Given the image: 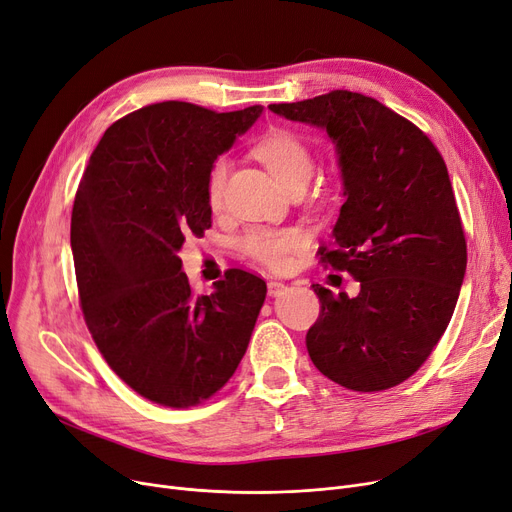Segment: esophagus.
I'll return each mask as SVG.
<instances>
[{
  "label": "esophagus",
  "instance_id": "esophagus-1",
  "mask_svg": "<svg viewBox=\"0 0 512 512\" xmlns=\"http://www.w3.org/2000/svg\"><path fill=\"white\" fill-rule=\"evenodd\" d=\"M286 288V284L284 282H280V280H270L268 282V293H270V297H278L282 291Z\"/></svg>",
  "mask_w": 512,
  "mask_h": 512
}]
</instances>
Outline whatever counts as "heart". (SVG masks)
<instances>
[{
    "mask_svg": "<svg viewBox=\"0 0 512 512\" xmlns=\"http://www.w3.org/2000/svg\"><path fill=\"white\" fill-rule=\"evenodd\" d=\"M257 157L272 171L276 180L291 188L295 184H307L314 159L309 148L288 131H274L255 146ZM230 161L219 157L213 161L207 173V201L211 207H219L224 201ZM307 244V232L299 226L293 228H253L242 238V249L255 261L268 265L272 270H282L291 263L293 255Z\"/></svg>",
    "mask_w": 512,
    "mask_h": 512,
    "instance_id": "b5f03b06",
    "label": "heart"
}]
</instances>
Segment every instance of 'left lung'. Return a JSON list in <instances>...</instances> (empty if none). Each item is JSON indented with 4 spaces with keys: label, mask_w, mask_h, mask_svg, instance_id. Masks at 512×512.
<instances>
[{
    "label": "left lung",
    "mask_w": 512,
    "mask_h": 512,
    "mask_svg": "<svg viewBox=\"0 0 512 512\" xmlns=\"http://www.w3.org/2000/svg\"><path fill=\"white\" fill-rule=\"evenodd\" d=\"M335 144L345 203L320 261L360 282L358 297L314 284L320 318L307 351L330 381L383 391L425 364L446 332L466 272V240L448 167L414 123L379 100L335 90L270 104Z\"/></svg>",
    "instance_id": "left-lung-1"
}]
</instances>
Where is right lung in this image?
Listing matches in <instances>:
<instances>
[{
  "mask_svg": "<svg viewBox=\"0 0 512 512\" xmlns=\"http://www.w3.org/2000/svg\"><path fill=\"white\" fill-rule=\"evenodd\" d=\"M261 110L144 106L104 131L83 173L71 217L83 318L108 366L154 404L205 402L249 347L268 286L232 268L194 295L180 249L211 228L209 167Z\"/></svg>",
  "mask_w": 512,
  "mask_h": 512,
  "instance_id": "obj_1",
  "label": "right lung"
}]
</instances>
